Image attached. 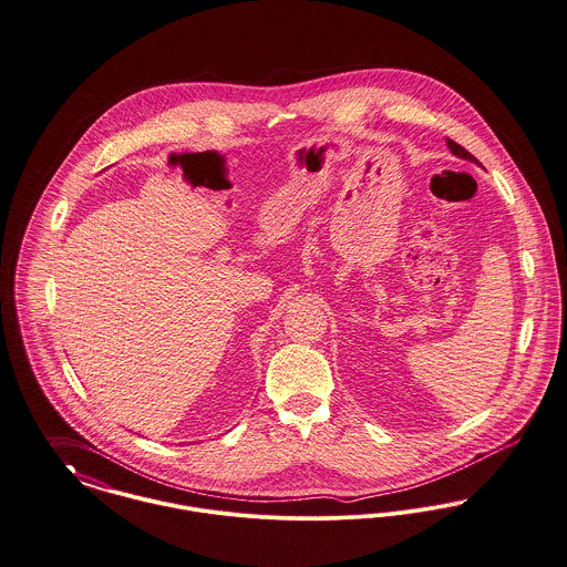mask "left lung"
<instances>
[{
    "label": "left lung",
    "mask_w": 567,
    "mask_h": 567,
    "mask_svg": "<svg viewBox=\"0 0 567 567\" xmlns=\"http://www.w3.org/2000/svg\"><path fill=\"white\" fill-rule=\"evenodd\" d=\"M447 147L452 150V154L454 156H458V158H465V161H471V163H477V158L473 156V154H468L463 145H458L456 141H452V138H447Z\"/></svg>",
    "instance_id": "1"
}]
</instances>
